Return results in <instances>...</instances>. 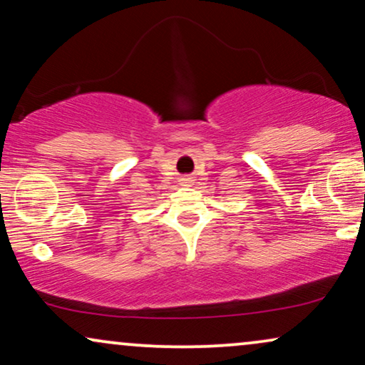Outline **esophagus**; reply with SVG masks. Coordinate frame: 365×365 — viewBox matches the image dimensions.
Listing matches in <instances>:
<instances>
[{"label": "esophagus", "mask_w": 365, "mask_h": 365, "mask_svg": "<svg viewBox=\"0 0 365 365\" xmlns=\"http://www.w3.org/2000/svg\"><path fill=\"white\" fill-rule=\"evenodd\" d=\"M180 182H182L183 185H190V183H192V178H188V177H183L182 180H180Z\"/></svg>", "instance_id": "esophagus-1"}]
</instances>
